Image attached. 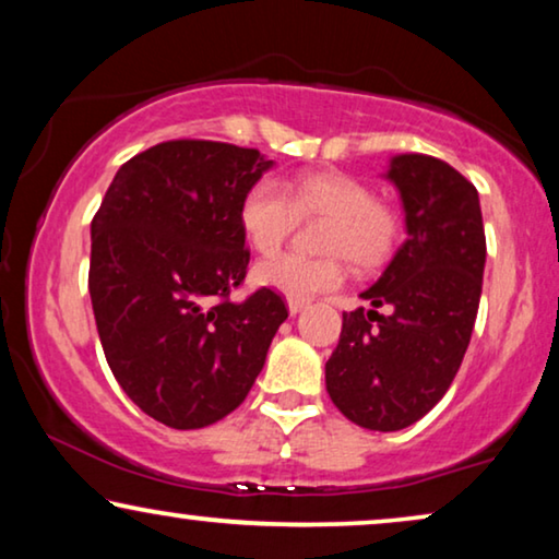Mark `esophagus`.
<instances>
[{"label":"esophagus","instance_id":"1","mask_svg":"<svg viewBox=\"0 0 559 559\" xmlns=\"http://www.w3.org/2000/svg\"><path fill=\"white\" fill-rule=\"evenodd\" d=\"M287 308H289V312H293V316H295V312H300L302 308H308V300H300V297H289Z\"/></svg>","mask_w":559,"mask_h":559}]
</instances>
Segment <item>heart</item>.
<instances>
[{
    "label": "heart",
    "instance_id": "heart-1",
    "mask_svg": "<svg viewBox=\"0 0 559 559\" xmlns=\"http://www.w3.org/2000/svg\"><path fill=\"white\" fill-rule=\"evenodd\" d=\"M300 218H325L318 239L325 254H282L257 266L262 285L300 300L341 287L346 280L343 257L358 272L381 270L407 231L404 213L394 203L377 198L369 182L338 170L305 173L287 188L262 178L243 193L239 205L243 236L264 257L280 251Z\"/></svg>",
    "mask_w": 559,
    "mask_h": 559
}]
</instances>
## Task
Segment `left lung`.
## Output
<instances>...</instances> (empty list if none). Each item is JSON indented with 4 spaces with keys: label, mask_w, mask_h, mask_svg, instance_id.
<instances>
[{
    "label": "left lung",
    "mask_w": 559,
    "mask_h": 559,
    "mask_svg": "<svg viewBox=\"0 0 559 559\" xmlns=\"http://www.w3.org/2000/svg\"><path fill=\"white\" fill-rule=\"evenodd\" d=\"M389 180L402 193L409 236L361 293L373 310L343 312L325 364L335 407L379 432L404 430L445 396L471 343L486 264L478 190L468 178L442 159L400 155Z\"/></svg>",
    "instance_id": "obj_1"
}]
</instances>
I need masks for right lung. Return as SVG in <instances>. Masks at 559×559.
Here are the masks:
<instances>
[{
	"instance_id": "1",
	"label": "right lung",
	"mask_w": 559,
	"mask_h": 559,
	"mask_svg": "<svg viewBox=\"0 0 559 559\" xmlns=\"http://www.w3.org/2000/svg\"><path fill=\"white\" fill-rule=\"evenodd\" d=\"M270 159L213 140H170L127 159L91 221L88 293L119 386L173 430L213 425L247 400L287 305L247 280L239 221Z\"/></svg>"
}]
</instances>
